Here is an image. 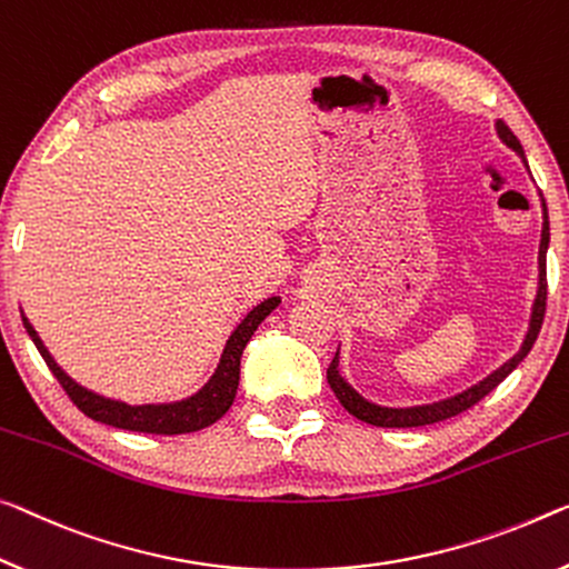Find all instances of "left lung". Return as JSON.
<instances>
[{
    "instance_id": "1",
    "label": "left lung",
    "mask_w": 569,
    "mask_h": 569,
    "mask_svg": "<svg viewBox=\"0 0 569 569\" xmlns=\"http://www.w3.org/2000/svg\"><path fill=\"white\" fill-rule=\"evenodd\" d=\"M496 134L506 147H509V150H513L521 157L523 164H527V157H523L521 142L517 137H513L511 129L506 127L501 119L496 121ZM527 170H529V164H527ZM547 249H549V216H547L545 198H541V241H539L537 297H535V305H531L527 336H523L521 348L509 358V361L498 366L496 371H491L486 376V379H480L478 383H473V387H468L466 391H458V395H452L448 399L430 401V405H415V407H383V405H373V401L358 395L351 383H348L343 376H340V369H338L340 348H338L336 358L328 366V383H330V389L336 391L340 405L348 409V415H353L356 419H361V422L373 425V427H422V425L442 422V419L456 417L460 412H466V409H470L473 405H478V401L483 399L488 391H493L498 383H501L506 376H509L523 361V358H527V353L531 351V346H535V340L539 336L541 320H545V310H547Z\"/></svg>"
}]
</instances>
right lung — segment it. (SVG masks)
I'll return each mask as SVG.
<instances>
[{
  "label": "right lung",
  "instance_id": "obj_1",
  "mask_svg": "<svg viewBox=\"0 0 569 569\" xmlns=\"http://www.w3.org/2000/svg\"><path fill=\"white\" fill-rule=\"evenodd\" d=\"M282 302L277 295L267 297L264 302H259L257 308H251L239 326L233 328L223 346L221 361H218L216 371L196 395L178 401H160V405H127V401L96 395V391L81 387L73 381L63 369H60L56 358L42 343L38 330L32 328V322L24 318L22 312V326L32 338V343L38 346L40 356L46 358L48 369L60 381V387L66 389V395L71 397L73 405L81 409L86 417L96 419V422L119 427V430H132V432H150V435H186L203 430V427L213 425L221 419L236 399V389H239V371H241V353L247 348L249 338L254 336V330L261 326V320L272 312L277 305Z\"/></svg>",
  "mask_w": 569,
  "mask_h": 569
}]
</instances>
